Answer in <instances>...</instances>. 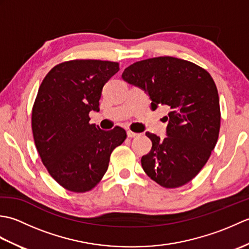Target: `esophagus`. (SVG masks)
<instances>
[{
    "mask_svg": "<svg viewBox=\"0 0 249 249\" xmlns=\"http://www.w3.org/2000/svg\"><path fill=\"white\" fill-rule=\"evenodd\" d=\"M138 136H139V134L134 133V131H131V130L127 131V137H128V138H136V137H138Z\"/></svg>",
    "mask_w": 249,
    "mask_h": 249,
    "instance_id": "esophagus-1",
    "label": "esophagus"
}]
</instances>
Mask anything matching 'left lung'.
<instances>
[{
    "label": "left lung",
    "instance_id": "left-lung-1",
    "mask_svg": "<svg viewBox=\"0 0 249 249\" xmlns=\"http://www.w3.org/2000/svg\"><path fill=\"white\" fill-rule=\"evenodd\" d=\"M122 78L143 89L152 100L170 108L167 137L152 141L141 165L153 181L178 188L197 176L209 160L218 140L220 107L216 84L204 68L173 56L142 60L125 68Z\"/></svg>",
    "mask_w": 249,
    "mask_h": 249
}]
</instances>
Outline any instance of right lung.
<instances>
[{
	"label": "right lung",
	"mask_w": 249,
	"mask_h": 249,
	"mask_svg": "<svg viewBox=\"0 0 249 249\" xmlns=\"http://www.w3.org/2000/svg\"><path fill=\"white\" fill-rule=\"evenodd\" d=\"M120 71L119 63L71 60L47 73L32 108L37 152L50 176L63 188L86 193L100 182L110 155L126 139L116 126L105 131L89 124V111H99L103 87Z\"/></svg>",
	"instance_id": "add662e5"
}]
</instances>
